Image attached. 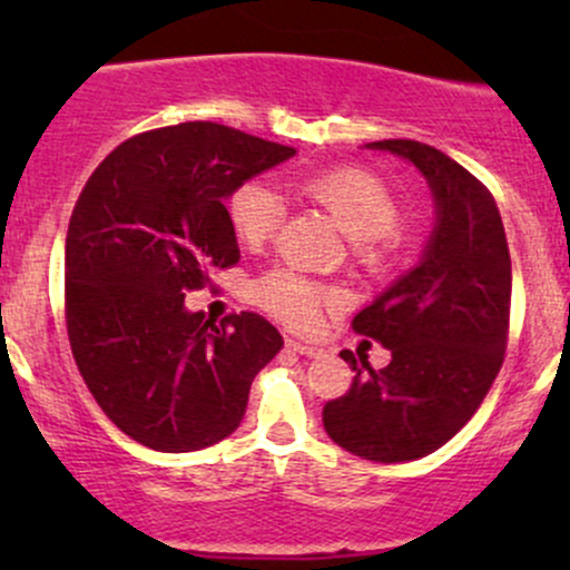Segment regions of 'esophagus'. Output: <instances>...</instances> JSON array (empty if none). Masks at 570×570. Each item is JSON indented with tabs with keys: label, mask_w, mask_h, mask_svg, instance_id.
<instances>
[{
	"label": "esophagus",
	"mask_w": 570,
	"mask_h": 570,
	"mask_svg": "<svg viewBox=\"0 0 570 570\" xmlns=\"http://www.w3.org/2000/svg\"><path fill=\"white\" fill-rule=\"evenodd\" d=\"M286 348L299 353V356H318L324 348H318V345L313 343H303V340H294V337H286Z\"/></svg>",
	"instance_id": "34e87169"
}]
</instances>
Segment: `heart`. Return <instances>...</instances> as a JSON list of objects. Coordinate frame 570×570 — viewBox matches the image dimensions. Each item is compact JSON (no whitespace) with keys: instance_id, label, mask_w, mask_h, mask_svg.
<instances>
[{"instance_id":"heart-1","label":"heart","mask_w":570,"mask_h":570,"mask_svg":"<svg viewBox=\"0 0 570 570\" xmlns=\"http://www.w3.org/2000/svg\"><path fill=\"white\" fill-rule=\"evenodd\" d=\"M299 195L318 203L335 225L351 238V252L358 265L383 267L402 246L399 203L381 176L358 166H337L313 174L294 185ZM227 219L240 244L257 248L273 240L284 219V206L263 181H244L227 198ZM252 299L294 330L316 324L324 305H335V292L318 281L299 276L289 267H276L254 278Z\"/></svg>"}]
</instances>
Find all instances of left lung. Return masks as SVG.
Returning <instances> with one entry per match:
<instances>
[{
	"label": "left lung",
	"mask_w": 570,
	"mask_h": 570,
	"mask_svg": "<svg viewBox=\"0 0 570 570\" xmlns=\"http://www.w3.org/2000/svg\"><path fill=\"white\" fill-rule=\"evenodd\" d=\"M407 158L426 176L436 227L412 267L353 318L356 335L391 351L389 367L340 351L356 372L343 396L324 404V429L367 461H415L469 423L499 375L509 340L512 259L490 189L429 144H367Z\"/></svg>",
	"instance_id": "8db88e82"
}]
</instances>
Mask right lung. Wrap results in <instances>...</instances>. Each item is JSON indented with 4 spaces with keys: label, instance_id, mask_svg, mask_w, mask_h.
Instances as JSON below:
<instances>
[{
    "label": "right lung",
    "instance_id": "obj_1",
    "mask_svg": "<svg viewBox=\"0 0 570 570\" xmlns=\"http://www.w3.org/2000/svg\"><path fill=\"white\" fill-rule=\"evenodd\" d=\"M292 155L195 120L130 136L85 181L63 263L71 356L98 407L144 448L189 453L230 436L284 345L259 313L214 324L185 294L240 259L225 198Z\"/></svg>",
    "mask_w": 570,
    "mask_h": 570
}]
</instances>
